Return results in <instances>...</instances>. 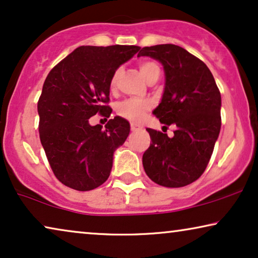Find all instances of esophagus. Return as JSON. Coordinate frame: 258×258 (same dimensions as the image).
<instances>
[{
    "mask_svg": "<svg viewBox=\"0 0 258 258\" xmlns=\"http://www.w3.org/2000/svg\"><path fill=\"white\" fill-rule=\"evenodd\" d=\"M130 129H132V132H139V130L142 129V126L136 124V123H130Z\"/></svg>",
    "mask_w": 258,
    "mask_h": 258,
    "instance_id": "34e87169",
    "label": "esophagus"
}]
</instances>
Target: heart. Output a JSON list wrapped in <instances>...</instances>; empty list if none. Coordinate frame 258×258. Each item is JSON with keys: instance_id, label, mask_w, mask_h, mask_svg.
I'll list each match as a JSON object with an SVG mask.
<instances>
[{"instance_id": "heart-1", "label": "heart", "mask_w": 258, "mask_h": 258, "mask_svg": "<svg viewBox=\"0 0 258 258\" xmlns=\"http://www.w3.org/2000/svg\"><path fill=\"white\" fill-rule=\"evenodd\" d=\"M139 69L141 75H142L147 81H149L151 77L155 75H160V67L156 62L151 61V59H144L141 61L139 64ZM121 75V69H116L112 73L110 79V88L111 90L116 89L117 82ZM151 103L150 101L147 100H137V98H128L119 102L116 107V112L121 116V117L129 119L132 122H140L143 118V116L150 110Z\"/></svg>"}]
</instances>
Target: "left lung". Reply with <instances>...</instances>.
Returning a JSON list of instances; mask_svg holds the SVG:
<instances>
[{
	"mask_svg": "<svg viewBox=\"0 0 258 258\" xmlns=\"http://www.w3.org/2000/svg\"><path fill=\"white\" fill-rule=\"evenodd\" d=\"M137 56L163 64L165 88L154 114L161 123L176 125L171 139L147 129L151 142L142 157L144 171L162 186L188 185L202 176L213 155L221 130V93L206 63L182 47H144Z\"/></svg>",
	"mask_w": 258,
	"mask_h": 258,
	"instance_id": "left-lung-1",
	"label": "left lung"
}]
</instances>
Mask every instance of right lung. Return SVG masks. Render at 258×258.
Masks as SVG:
<instances>
[{
  "label": "right lung",
  "mask_w": 258,
  "mask_h": 258,
  "mask_svg": "<svg viewBox=\"0 0 258 258\" xmlns=\"http://www.w3.org/2000/svg\"><path fill=\"white\" fill-rule=\"evenodd\" d=\"M137 45H82L48 74L37 102L42 147L56 178L69 188L88 191L107 181L112 155L129 135L130 125L115 116L105 129L89 118H109L112 73L132 58Z\"/></svg>",
  "instance_id": "right-lung-1"
}]
</instances>
